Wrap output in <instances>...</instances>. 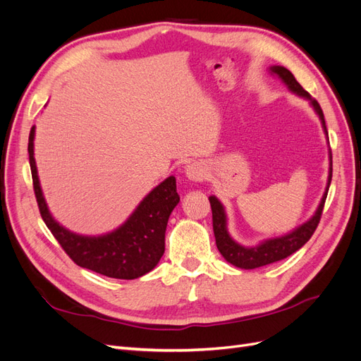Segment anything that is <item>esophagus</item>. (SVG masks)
<instances>
[{"mask_svg": "<svg viewBox=\"0 0 361 361\" xmlns=\"http://www.w3.org/2000/svg\"><path fill=\"white\" fill-rule=\"evenodd\" d=\"M185 174L190 180L194 182H202L206 178V167L204 164L200 161H194L191 164H188L187 169H185Z\"/></svg>", "mask_w": 361, "mask_h": 361, "instance_id": "esophagus-1", "label": "esophagus"}]
</instances>
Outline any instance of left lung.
I'll list each match as a JSON object with an SVG mask.
<instances>
[{"mask_svg":"<svg viewBox=\"0 0 361 361\" xmlns=\"http://www.w3.org/2000/svg\"><path fill=\"white\" fill-rule=\"evenodd\" d=\"M271 72L276 73L279 78L288 85V89L290 92L297 93L298 96L304 97V99H307L310 102L316 114L319 116L324 133H325L326 138H329L324 113L321 110V105L318 104V101L313 99V97L302 89L301 84L295 80V76L286 68L272 66ZM331 176H333V161H331V150H330L329 182H326L325 192L322 195V200L318 206V209H316L314 215L307 223H304L300 227L295 228L293 232H290L285 236H280V238L267 239V241L260 243L255 247H244V245L233 241L232 236L227 232V216H226L224 206L221 204L220 200L215 197V195H211L209 202H211V209H212V226H214V235H215V243H216L218 251H220L228 264H232V265H235L238 268H243V269H255L259 267L274 264V262L286 259L288 256L295 253V251H298L312 238V235L316 231V227H318V224H319L326 194H329V188L331 183Z\"/></svg>","mask_w":361,"mask_h":361,"instance_id":"8db88e82","label":"left lung"}]
</instances>
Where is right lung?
<instances>
[{
  "instance_id": "right-lung-1",
  "label": "right lung",
  "mask_w": 361,
  "mask_h": 361,
  "mask_svg": "<svg viewBox=\"0 0 361 361\" xmlns=\"http://www.w3.org/2000/svg\"><path fill=\"white\" fill-rule=\"evenodd\" d=\"M28 155L36 200L43 221L66 255L81 268L111 279L134 280L154 269L166 251V228L179 203L174 176L161 182L141 200L137 209L116 231L84 236L60 226L51 215L42 194L35 161V126L28 137Z\"/></svg>"
}]
</instances>
